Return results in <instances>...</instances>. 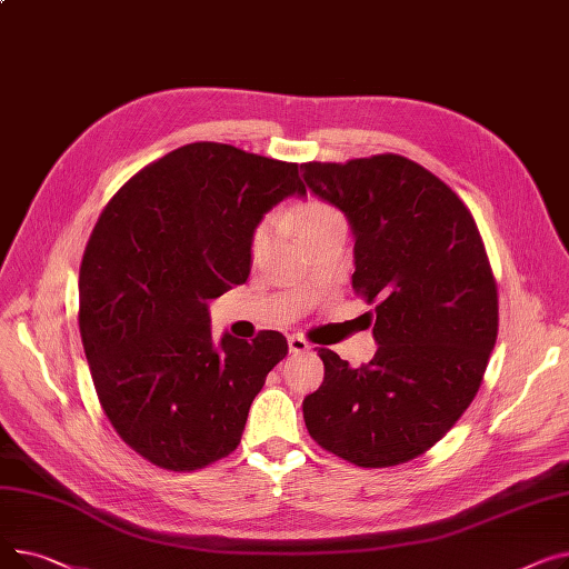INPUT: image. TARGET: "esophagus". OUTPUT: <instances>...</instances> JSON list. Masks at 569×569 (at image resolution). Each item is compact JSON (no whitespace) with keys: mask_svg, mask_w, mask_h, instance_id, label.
I'll list each match as a JSON object with an SVG mask.
<instances>
[{"mask_svg":"<svg viewBox=\"0 0 569 569\" xmlns=\"http://www.w3.org/2000/svg\"><path fill=\"white\" fill-rule=\"evenodd\" d=\"M288 348H290V352L300 355V352H309L311 343L305 337H300V335H292V337H288Z\"/></svg>","mask_w":569,"mask_h":569,"instance_id":"34e87169","label":"esophagus"}]
</instances>
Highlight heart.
Segmentation results:
<instances>
[{"label": "heart", "mask_w": 569, "mask_h": 569, "mask_svg": "<svg viewBox=\"0 0 569 569\" xmlns=\"http://www.w3.org/2000/svg\"><path fill=\"white\" fill-rule=\"evenodd\" d=\"M290 226L295 234L300 237V242H307L309 237L330 230V228H346L343 214L337 207L320 202V200H309L300 207H295L290 212ZM269 244V223H258L256 230L251 232V256H260Z\"/></svg>", "instance_id": "heart-1"}]
</instances>
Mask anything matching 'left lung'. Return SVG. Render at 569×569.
Instances as JSON below:
<instances>
[{"label": "left lung", "mask_w": 569, "mask_h": 569, "mask_svg": "<svg viewBox=\"0 0 569 569\" xmlns=\"http://www.w3.org/2000/svg\"><path fill=\"white\" fill-rule=\"evenodd\" d=\"M307 187L346 214L352 288L376 305L373 360L352 369L327 348L302 403L311 438L355 466L425 455L480 390L498 337V288L461 198L406 157L302 163Z\"/></svg>", "instance_id": "8db88e82"}]
</instances>
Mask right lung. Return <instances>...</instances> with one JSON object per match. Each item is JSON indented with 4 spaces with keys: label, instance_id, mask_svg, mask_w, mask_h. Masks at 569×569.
<instances>
[{
    "label": "right lung",
    "instance_id": "right-lung-1",
    "mask_svg": "<svg viewBox=\"0 0 569 569\" xmlns=\"http://www.w3.org/2000/svg\"><path fill=\"white\" fill-rule=\"evenodd\" d=\"M307 189L297 163L191 142L119 189L80 264V337L103 412L131 450L189 472L242 440L279 332L214 343L207 302L251 272L262 214Z\"/></svg>",
    "mask_w": 569,
    "mask_h": 569
}]
</instances>
